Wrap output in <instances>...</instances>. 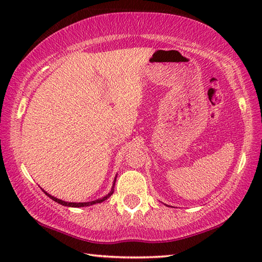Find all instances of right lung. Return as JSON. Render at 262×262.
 Instances as JSON below:
<instances>
[{"label":"right lung","mask_w":262,"mask_h":262,"mask_svg":"<svg viewBox=\"0 0 262 262\" xmlns=\"http://www.w3.org/2000/svg\"><path fill=\"white\" fill-rule=\"evenodd\" d=\"M116 178H117V176H116ZM116 178H115V180H114V185H113V187H111V190L109 191V193H108V194H105V196H104V197H102V198H99V199H96V200H92V202H88V203H69V202H64V200H62V199H58V198H56V197L52 196V194L47 193L45 190H42V191L45 192L49 198L53 199L54 202H56V203H58V204H60V205H63V206H68V207H86V206H91V205H94V204H99V203H102V202H104L105 199H108V198L111 196V194L114 193V187H115Z\"/></svg>","instance_id":"obj_1"}]
</instances>
